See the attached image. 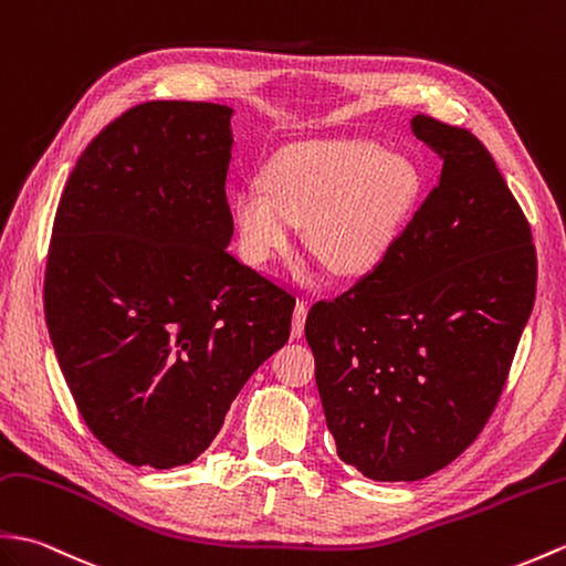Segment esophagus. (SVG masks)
<instances>
[{"mask_svg": "<svg viewBox=\"0 0 566 566\" xmlns=\"http://www.w3.org/2000/svg\"><path fill=\"white\" fill-rule=\"evenodd\" d=\"M306 304L304 301H296V308H294V321H292V337H301L304 335V325H306Z\"/></svg>", "mask_w": 566, "mask_h": 566, "instance_id": "esophagus-1", "label": "esophagus"}]
</instances>
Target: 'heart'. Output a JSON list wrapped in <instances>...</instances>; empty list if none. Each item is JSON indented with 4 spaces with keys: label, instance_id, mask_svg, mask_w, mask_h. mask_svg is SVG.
I'll return each instance as SVG.
<instances>
[{
    "label": "heart",
    "instance_id": "obj_1",
    "mask_svg": "<svg viewBox=\"0 0 566 566\" xmlns=\"http://www.w3.org/2000/svg\"><path fill=\"white\" fill-rule=\"evenodd\" d=\"M419 190L415 164L371 139H308L282 149L265 186L248 180L231 197L245 260L262 265L289 251L306 221L311 251L337 274L376 268L400 235Z\"/></svg>",
    "mask_w": 566,
    "mask_h": 566
}]
</instances>
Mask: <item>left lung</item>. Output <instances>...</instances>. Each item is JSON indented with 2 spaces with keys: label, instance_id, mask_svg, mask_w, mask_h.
<instances>
[{
  "label": "left lung",
  "instance_id": "8db88e82",
  "mask_svg": "<svg viewBox=\"0 0 566 566\" xmlns=\"http://www.w3.org/2000/svg\"><path fill=\"white\" fill-rule=\"evenodd\" d=\"M439 186L378 265L306 318L337 455L378 482H415L478 439L535 301L518 202L468 129L415 115Z\"/></svg>",
  "mask_w": 566,
  "mask_h": 566
}]
</instances>
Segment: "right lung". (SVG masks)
Listing matches in <instances>:
<instances>
[{
    "mask_svg": "<svg viewBox=\"0 0 566 566\" xmlns=\"http://www.w3.org/2000/svg\"><path fill=\"white\" fill-rule=\"evenodd\" d=\"M231 117L135 105L88 144L57 207L52 347L88 429L133 465L192 463L292 331L294 296L227 253Z\"/></svg>",
    "mask_w": 566,
    "mask_h": 566,
    "instance_id": "obj_1",
    "label": "right lung"
}]
</instances>
